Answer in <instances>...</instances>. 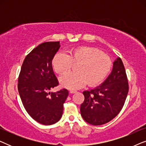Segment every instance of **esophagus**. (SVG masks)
<instances>
[{"mask_svg": "<svg viewBox=\"0 0 146 146\" xmlns=\"http://www.w3.org/2000/svg\"><path fill=\"white\" fill-rule=\"evenodd\" d=\"M76 92V90H70V94H74Z\"/></svg>", "mask_w": 146, "mask_h": 146, "instance_id": "obj_1", "label": "esophagus"}]
</instances>
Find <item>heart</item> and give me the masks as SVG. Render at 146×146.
Masks as SVG:
<instances>
[{"label":"heart","instance_id":"1","mask_svg":"<svg viewBox=\"0 0 146 146\" xmlns=\"http://www.w3.org/2000/svg\"><path fill=\"white\" fill-rule=\"evenodd\" d=\"M73 64H78L76 72H68L60 78L62 86L68 89L81 88L86 84L96 86L106 79L112 68L110 56L92 47L80 46L72 50L68 54H56L52 64L58 74L68 71Z\"/></svg>","mask_w":146,"mask_h":146}]
</instances>
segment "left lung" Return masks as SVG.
<instances>
[{"label":"left lung","mask_w":146,"mask_h":146,"mask_svg":"<svg viewBox=\"0 0 146 146\" xmlns=\"http://www.w3.org/2000/svg\"><path fill=\"white\" fill-rule=\"evenodd\" d=\"M128 91L124 66L118 58L113 62L112 71L104 82L90 91L83 92L84 101L80 106L82 116L93 125L109 122L120 112Z\"/></svg>","instance_id":"8db88e82"}]
</instances>
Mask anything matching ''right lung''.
<instances>
[{"label":"right lung","mask_w":146,"mask_h":146,"mask_svg":"<svg viewBox=\"0 0 146 146\" xmlns=\"http://www.w3.org/2000/svg\"><path fill=\"white\" fill-rule=\"evenodd\" d=\"M60 47V42L38 45L26 56L19 74L18 90L24 107L35 120L43 125L60 120L68 95L65 88L49 92L59 84L52 61Z\"/></svg>","instance_id":"add662e5"}]
</instances>
